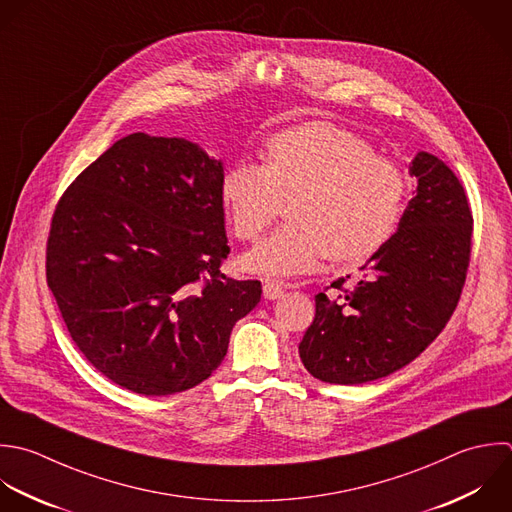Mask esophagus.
I'll use <instances>...</instances> for the list:
<instances>
[{
	"mask_svg": "<svg viewBox=\"0 0 512 512\" xmlns=\"http://www.w3.org/2000/svg\"><path fill=\"white\" fill-rule=\"evenodd\" d=\"M283 293H285L283 283H279V281H265V285H263V297L265 299L275 301V299H281Z\"/></svg>",
	"mask_w": 512,
	"mask_h": 512,
	"instance_id": "34e87169",
	"label": "esophagus"
}]
</instances>
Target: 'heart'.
I'll return each mask as SVG.
<instances>
[{"mask_svg":"<svg viewBox=\"0 0 512 512\" xmlns=\"http://www.w3.org/2000/svg\"><path fill=\"white\" fill-rule=\"evenodd\" d=\"M219 193L241 241L257 239L291 197L289 223L241 259L249 273L291 277L315 271L329 255L361 261L377 253L401 223L407 179L361 137L311 121L273 135L265 163H233Z\"/></svg>","mask_w":512,"mask_h":512,"instance_id":"1","label":"heart"}]
</instances>
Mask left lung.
Here are the masks:
<instances>
[{
  "label": "left lung",
  "mask_w": 512,
  "mask_h": 512,
  "mask_svg": "<svg viewBox=\"0 0 512 512\" xmlns=\"http://www.w3.org/2000/svg\"><path fill=\"white\" fill-rule=\"evenodd\" d=\"M409 175L417 193L397 233L361 267L363 279L337 299L315 295L299 357L319 381L363 385L403 369L437 339L459 303L473 235L465 189L427 151L415 155Z\"/></svg>",
  "instance_id": "obj_1"
}]
</instances>
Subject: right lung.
<instances>
[{
  "label": "right lung",
  "mask_w": 512,
  "mask_h": 512,
  "mask_svg": "<svg viewBox=\"0 0 512 512\" xmlns=\"http://www.w3.org/2000/svg\"><path fill=\"white\" fill-rule=\"evenodd\" d=\"M221 159L183 137L131 133L59 199L47 285L83 357L145 397L187 391L221 365L259 281L219 273L229 255Z\"/></svg>",
  "instance_id": "add662e5"
}]
</instances>
